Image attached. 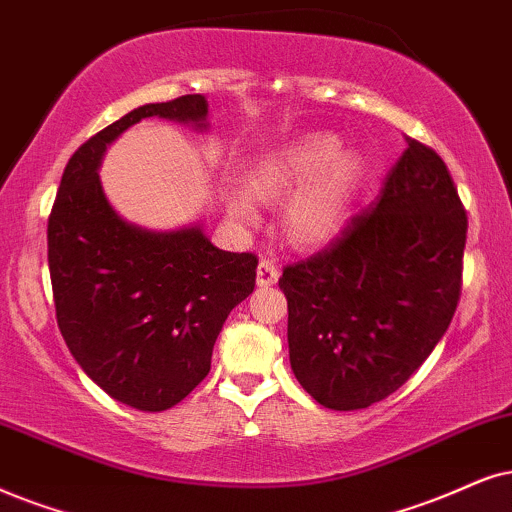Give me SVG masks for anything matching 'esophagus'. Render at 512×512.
Masks as SVG:
<instances>
[{
    "mask_svg": "<svg viewBox=\"0 0 512 512\" xmlns=\"http://www.w3.org/2000/svg\"><path fill=\"white\" fill-rule=\"evenodd\" d=\"M276 281H278V269L274 262L262 260L260 264H257V286L269 288V286H274Z\"/></svg>",
    "mask_w": 512,
    "mask_h": 512,
    "instance_id": "1",
    "label": "esophagus"
}]
</instances>
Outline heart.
I'll use <instances>...</instances> for the list:
<instances>
[{"label": "heart", "instance_id": "1", "mask_svg": "<svg viewBox=\"0 0 512 512\" xmlns=\"http://www.w3.org/2000/svg\"><path fill=\"white\" fill-rule=\"evenodd\" d=\"M364 174V158L342 151L335 134L314 132L264 153L245 174L250 196L264 203L286 200L283 234L295 248L331 243L345 224L349 205ZM243 191H229L224 208L238 226H255L257 208Z\"/></svg>", "mask_w": 512, "mask_h": 512}]
</instances>
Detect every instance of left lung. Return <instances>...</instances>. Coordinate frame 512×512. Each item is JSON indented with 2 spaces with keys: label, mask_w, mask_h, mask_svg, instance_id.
Returning <instances> with one entry per match:
<instances>
[{
  "label": "left lung",
  "mask_w": 512,
  "mask_h": 512,
  "mask_svg": "<svg viewBox=\"0 0 512 512\" xmlns=\"http://www.w3.org/2000/svg\"><path fill=\"white\" fill-rule=\"evenodd\" d=\"M406 144L371 208L278 278L290 368L326 409L390 397L454 319L468 217L444 160L416 139Z\"/></svg>",
  "instance_id": "8db88e82"
}]
</instances>
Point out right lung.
I'll use <instances>...</instances> for the list:
<instances>
[{"label": "right lung", "instance_id": "1", "mask_svg": "<svg viewBox=\"0 0 512 512\" xmlns=\"http://www.w3.org/2000/svg\"><path fill=\"white\" fill-rule=\"evenodd\" d=\"M208 129V99L146 103L73 153L49 215L56 321L82 371L113 399L165 411L210 373L226 316L255 288L257 257L212 245L203 224L148 231L103 193L106 148L144 118Z\"/></svg>", "mask_w": 512, "mask_h": 512}]
</instances>
